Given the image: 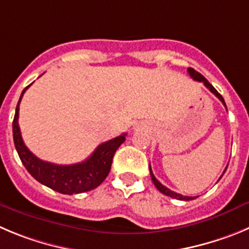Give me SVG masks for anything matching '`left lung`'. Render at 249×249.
<instances>
[{
  "label": "left lung",
  "mask_w": 249,
  "mask_h": 249,
  "mask_svg": "<svg viewBox=\"0 0 249 249\" xmlns=\"http://www.w3.org/2000/svg\"><path fill=\"white\" fill-rule=\"evenodd\" d=\"M188 73H189V76H190V77L193 78V80L198 81V82H203L204 85H205V87H206V88H209V89H210V92H211V93H213V94H215V96L217 97V98H219L220 101L222 102V104H224V106L226 107V103H225V101H224V98H222L221 94H220V93L217 92V90H216L215 88L213 87V85H211V83L209 82V81L206 80V78L204 77L203 75H200V73H199V72L195 71L194 69H190V67H189V69H188ZM226 169H227V167H226V168H225L224 173H225V172H226ZM150 173H151V179H152L153 184H155V187H156L157 189H159L160 192L162 193V194L167 195V196H171V198L178 199V200H185V201H188V200H193V199L198 198V196H184V195L178 194V193H176V192H172L171 189H168V188H167V187H164V185H163V184H161V183H160L159 180L156 179V177H155V176H153L152 169H151V166H150ZM222 176H224V174H222ZM222 176H221V177H222ZM221 177H220V179H221Z\"/></svg>",
  "instance_id": "1"
}]
</instances>
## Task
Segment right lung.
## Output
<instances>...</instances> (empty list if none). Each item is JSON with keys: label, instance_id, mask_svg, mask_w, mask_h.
Instances as JSON below:
<instances>
[{"label": "right lung", "instance_id": "1", "mask_svg": "<svg viewBox=\"0 0 249 249\" xmlns=\"http://www.w3.org/2000/svg\"><path fill=\"white\" fill-rule=\"evenodd\" d=\"M29 86H27L20 94L17 108H16L15 119H13V141H15L18 156L27 171L39 183L61 194H78V193L88 192L98 187L108 176L114 153L125 141L126 134H123L107 142L101 143L94 150V152L81 163L54 164L43 161L30 152L29 148L24 145L22 135H20L19 125H18L19 103Z\"/></svg>", "mask_w": 249, "mask_h": 249}]
</instances>
